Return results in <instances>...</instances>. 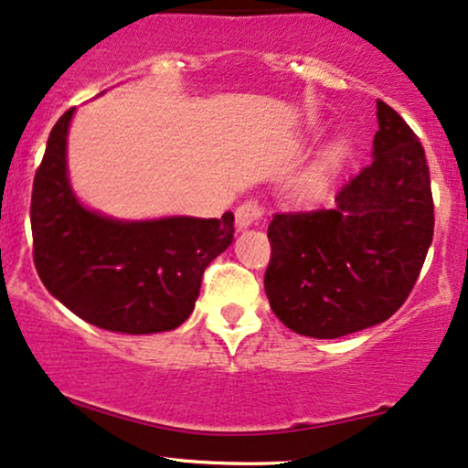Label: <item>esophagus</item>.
<instances>
[{
    "instance_id": "1",
    "label": "esophagus",
    "mask_w": 468,
    "mask_h": 468,
    "mask_svg": "<svg viewBox=\"0 0 468 468\" xmlns=\"http://www.w3.org/2000/svg\"><path fill=\"white\" fill-rule=\"evenodd\" d=\"M264 218V207L258 199H247L236 207V228L245 229L250 225L261 223Z\"/></svg>"
}]
</instances>
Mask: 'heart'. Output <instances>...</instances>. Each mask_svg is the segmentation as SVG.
Listing matches in <instances>:
<instances>
[{"mask_svg":"<svg viewBox=\"0 0 468 468\" xmlns=\"http://www.w3.org/2000/svg\"><path fill=\"white\" fill-rule=\"evenodd\" d=\"M334 163H336V152H332V154H330V158H327V165H325V169H323V171L332 169Z\"/></svg>","mask_w":468,"mask_h":468,"instance_id":"heart-1","label":"heart"}]
</instances>
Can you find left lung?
<instances>
[{
  "label": "left lung",
  "mask_w": 468,
  "mask_h": 468,
  "mask_svg": "<svg viewBox=\"0 0 468 468\" xmlns=\"http://www.w3.org/2000/svg\"><path fill=\"white\" fill-rule=\"evenodd\" d=\"M373 160L336 206L275 212L264 273L271 310L292 332L338 338L393 316L434 236L430 166L419 136L378 100Z\"/></svg>",
  "instance_id": "1"
}]
</instances>
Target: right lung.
<instances>
[{
	"instance_id": "add662e5",
	"label": "right lung",
	"mask_w": 468,
	"mask_h": 468,
	"mask_svg": "<svg viewBox=\"0 0 468 468\" xmlns=\"http://www.w3.org/2000/svg\"><path fill=\"white\" fill-rule=\"evenodd\" d=\"M58 119L34 176L32 239L40 282L73 314L101 330H176L199 297L201 275L232 245L234 215L114 221L75 199L67 177V132Z\"/></svg>"
}]
</instances>
